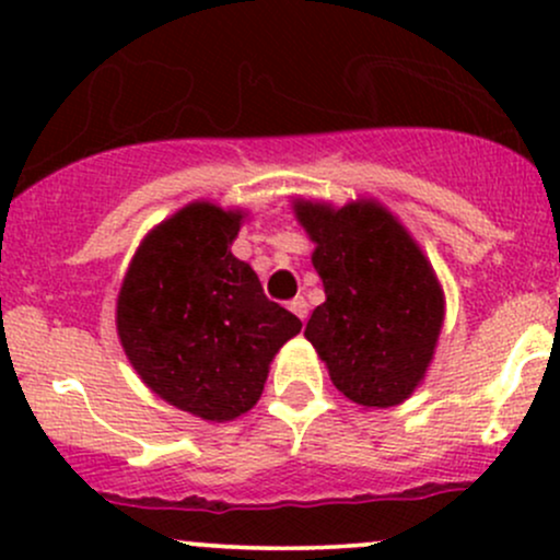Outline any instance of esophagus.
<instances>
[{"instance_id":"34e87169","label":"esophagus","mask_w":560,"mask_h":560,"mask_svg":"<svg viewBox=\"0 0 560 560\" xmlns=\"http://www.w3.org/2000/svg\"><path fill=\"white\" fill-rule=\"evenodd\" d=\"M289 311H292L294 316H298L302 324H305V318H307V302H305V298H294L292 302H289Z\"/></svg>"}]
</instances>
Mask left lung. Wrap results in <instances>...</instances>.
Returning a JSON list of instances; mask_svg holds the SVG:
<instances>
[{
    "label": "left lung",
    "mask_w": 560,
    "mask_h": 560,
    "mask_svg": "<svg viewBox=\"0 0 560 560\" xmlns=\"http://www.w3.org/2000/svg\"><path fill=\"white\" fill-rule=\"evenodd\" d=\"M294 218L316 244L311 260L326 300L305 326L331 384L363 408H395L427 376L445 292L419 242L378 199L298 197Z\"/></svg>",
    "instance_id": "obj_1"
}]
</instances>
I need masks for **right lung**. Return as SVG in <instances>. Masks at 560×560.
I'll use <instances>...</instances> for the list:
<instances>
[{"label": "right lung", "instance_id": "add662e5", "mask_svg": "<svg viewBox=\"0 0 560 560\" xmlns=\"http://www.w3.org/2000/svg\"><path fill=\"white\" fill-rule=\"evenodd\" d=\"M244 218L210 199L184 205L141 240L115 302L118 339L141 382L210 423L253 410L276 352L302 329L231 255Z\"/></svg>", "mask_w": 560, "mask_h": 560}]
</instances>
